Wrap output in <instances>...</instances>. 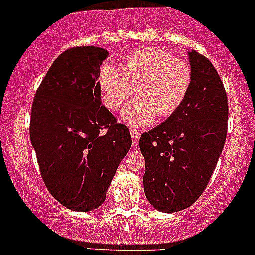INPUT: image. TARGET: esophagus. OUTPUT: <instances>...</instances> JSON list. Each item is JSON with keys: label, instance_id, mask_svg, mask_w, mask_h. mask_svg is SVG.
Listing matches in <instances>:
<instances>
[{"label": "esophagus", "instance_id": "1", "mask_svg": "<svg viewBox=\"0 0 255 255\" xmlns=\"http://www.w3.org/2000/svg\"><path fill=\"white\" fill-rule=\"evenodd\" d=\"M130 135H132V140H133V146H137L139 144V138H140V133L138 130L132 129L130 130Z\"/></svg>", "mask_w": 255, "mask_h": 255}]
</instances>
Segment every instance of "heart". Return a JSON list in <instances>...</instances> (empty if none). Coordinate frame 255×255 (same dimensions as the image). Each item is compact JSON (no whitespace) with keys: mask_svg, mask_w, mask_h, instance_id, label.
Masks as SVG:
<instances>
[{"mask_svg":"<svg viewBox=\"0 0 255 255\" xmlns=\"http://www.w3.org/2000/svg\"><path fill=\"white\" fill-rule=\"evenodd\" d=\"M122 63L123 69L112 64L102 66L99 86L105 106L112 111L120 109L137 89V99L121 113L126 125L145 127L158 116H173L186 101L194 81L189 61L177 59L165 49L145 48L126 55Z\"/></svg>","mask_w":255,"mask_h":255,"instance_id":"1","label":"heart"}]
</instances>
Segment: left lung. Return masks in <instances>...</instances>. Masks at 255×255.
I'll return each instance as SVG.
<instances>
[{
	"instance_id": "8db88e82",
	"label": "left lung",
	"mask_w": 255,
	"mask_h": 255,
	"mask_svg": "<svg viewBox=\"0 0 255 255\" xmlns=\"http://www.w3.org/2000/svg\"><path fill=\"white\" fill-rule=\"evenodd\" d=\"M191 91L165 122L143 133L144 192L154 208L177 212L191 206L206 189L227 135L228 100L212 63L189 51Z\"/></svg>"
}]
</instances>
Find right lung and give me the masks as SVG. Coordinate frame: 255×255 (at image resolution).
Returning a JSON list of instances; mask_svg holds the SVG:
<instances>
[{"mask_svg": "<svg viewBox=\"0 0 255 255\" xmlns=\"http://www.w3.org/2000/svg\"><path fill=\"white\" fill-rule=\"evenodd\" d=\"M107 55L94 45L68 49L33 100L29 133L40 175L54 199L73 211L101 206L132 145L129 129L101 105L97 80Z\"/></svg>", "mask_w": 255, "mask_h": 255, "instance_id": "right-lung-1", "label": "right lung"}]
</instances>
